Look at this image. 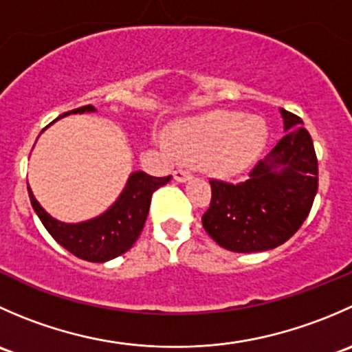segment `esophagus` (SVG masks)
<instances>
[{"label": "esophagus", "mask_w": 352, "mask_h": 352, "mask_svg": "<svg viewBox=\"0 0 352 352\" xmlns=\"http://www.w3.org/2000/svg\"><path fill=\"white\" fill-rule=\"evenodd\" d=\"M173 179H175L177 182H189V180L192 179V175H190V172H187V170L179 168L173 172Z\"/></svg>", "instance_id": "obj_1"}]
</instances>
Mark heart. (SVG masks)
Wrapping results in <instances>:
<instances>
[{"label":"heart","instance_id":"b5f03b06","mask_svg":"<svg viewBox=\"0 0 352 352\" xmlns=\"http://www.w3.org/2000/svg\"><path fill=\"white\" fill-rule=\"evenodd\" d=\"M267 124L228 110H212L173 124L163 146L186 158L204 156L219 177H233L250 166L267 143Z\"/></svg>","mask_w":352,"mask_h":352}]
</instances>
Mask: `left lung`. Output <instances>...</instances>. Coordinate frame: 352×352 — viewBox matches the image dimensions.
<instances>
[{
  "instance_id": "obj_1",
  "label": "left lung",
  "mask_w": 352,
  "mask_h": 352,
  "mask_svg": "<svg viewBox=\"0 0 352 352\" xmlns=\"http://www.w3.org/2000/svg\"><path fill=\"white\" fill-rule=\"evenodd\" d=\"M285 138L255 165L248 180H209L211 204L202 226L219 247L250 254L279 247L300 230L318 189L314 141L303 120L281 109Z\"/></svg>"
}]
</instances>
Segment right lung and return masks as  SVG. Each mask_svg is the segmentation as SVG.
<instances>
[{
    "mask_svg": "<svg viewBox=\"0 0 352 352\" xmlns=\"http://www.w3.org/2000/svg\"><path fill=\"white\" fill-rule=\"evenodd\" d=\"M85 112H97V109L94 105H85V107L63 113L56 120L63 119L69 113ZM170 179H172V175L151 177L141 170L133 172L127 179L122 192L119 194V197L113 201V204L107 211L80 223H65L52 218L38 204L28 184L27 189L35 214L38 216L45 230L51 233L52 239L61 247H65L67 252L76 255L78 258L102 264V262L119 257L133 247V243L143 232L144 221H146L148 211H150L151 196L156 189L170 182Z\"/></svg>",
    "mask_w": 352,
    "mask_h": 352,
    "instance_id": "1",
    "label": "right lung"
}]
</instances>
